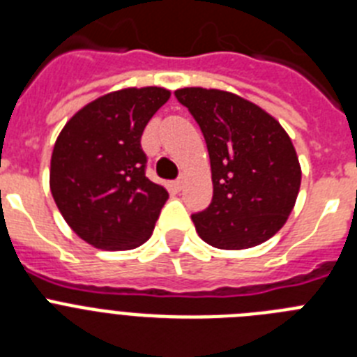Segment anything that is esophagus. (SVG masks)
<instances>
[{
    "label": "esophagus",
    "instance_id": "esophagus-1",
    "mask_svg": "<svg viewBox=\"0 0 357 357\" xmlns=\"http://www.w3.org/2000/svg\"><path fill=\"white\" fill-rule=\"evenodd\" d=\"M173 188H175L176 191H181V189L184 188V178H182V176H181V178H176V181L173 182Z\"/></svg>",
    "mask_w": 357,
    "mask_h": 357
}]
</instances>
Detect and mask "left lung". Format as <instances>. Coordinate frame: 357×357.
Wrapping results in <instances>:
<instances>
[{
    "mask_svg": "<svg viewBox=\"0 0 357 357\" xmlns=\"http://www.w3.org/2000/svg\"><path fill=\"white\" fill-rule=\"evenodd\" d=\"M175 98L198 123L211 159L213 200L191 214L211 247L261 245L288 220L301 189V164L289 135L255 103L227 91L185 87Z\"/></svg>",
    "mask_w": 357,
    "mask_h": 357,
    "instance_id": "8db88e82",
    "label": "left lung"
}]
</instances>
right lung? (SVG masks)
Returning a JSON list of instances; mask_svg holds the SVG:
<instances>
[{
    "mask_svg": "<svg viewBox=\"0 0 357 357\" xmlns=\"http://www.w3.org/2000/svg\"><path fill=\"white\" fill-rule=\"evenodd\" d=\"M168 98L162 87L116 91L62 128L50 188L68 225L93 247L130 250L153 232L168 191L146 176L141 135Z\"/></svg>",
    "mask_w": 357,
    "mask_h": 357,
    "instance_id": "right-lung-1",
    "label": "right lung"
}]
</instances>
